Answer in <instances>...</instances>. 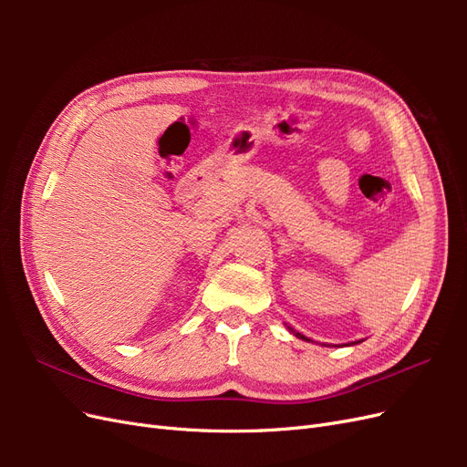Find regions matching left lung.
Here are the masks:
<instances>
[{"mask_svg":"<svg viewBox=\"0 0 467 467\" xmlns=\"http://www.w3.org/2000/svg\"><path fill=\"white\" fill-rule=\"evenodd\" d=\"M294 335H296V337H298V338H304V341H309V338H307V337H304L302 333H294Z\"/></svg>","mask_w":467,"mask_h":467,"instance_id":"obj_1","label":"left lung"}]
</instances>
